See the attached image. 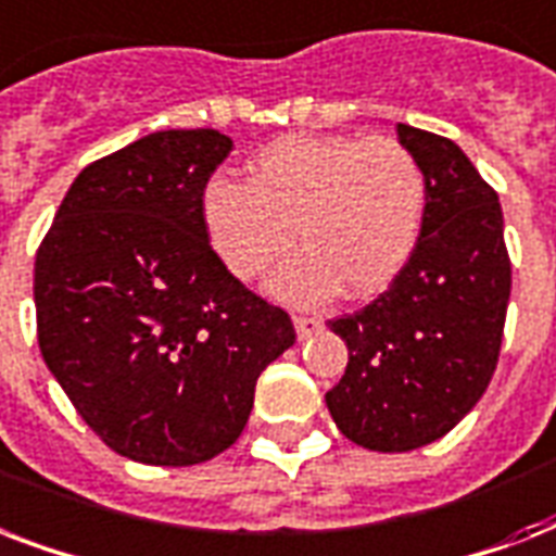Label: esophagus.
<instances>
[{"label": "esophagus", "instance_id": "34e87169", "mask_svg": "<svg viewBox=\"0 0 556 556\" xmlns=\"http://www.w3.org/2000/svg\"><path fill=\"white\" fill-rule=\"evenodd\" d=\"M323 323L317 320V317H303V314H300V317H294V329H296V338L300 340H305V338H312L314 331L320 329Z\"/></svg>", "mask_w": 556, "mask_h": 556}]
</instances>
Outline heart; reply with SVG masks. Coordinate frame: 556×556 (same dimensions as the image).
Segmentation results:
<instances>
[{
    "instance_id": "obj_1",
    "label": "heart",
    "mask_w": 556,
    "mask_h": 556,
    "mask_svg": "<svg viewBox=\"0 0 556 556\" xmlns=\"http://www.w3.org/2000/svg\"><path fill=\"white\" fill-rule=\"evenodd\" d=\"M427 181L392 138L286 135L251 161V181L213 178L201 218L233 277L256 279L296 239L305 248L270 279V294L314 305L346 288L383 291L406 268L421 236Z\"/></svg>"
}]
</instances>
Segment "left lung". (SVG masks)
<instances>
[{
  "label": "left lung",
  "mask_w": 556,
  "mask_h": 556,
  "mask_svg": "<svg viewBox=\"0 0 556 556\" xmlns=\"http://www.w3.org/2000/svg\"><path fill=\"white\" fill-rule=\"evenodd\" d=\"M395 129L427 181L421 236L375 303L329 320L349 366L326 406L349 441L378 453L432 444L479 404L510 300L500 195L453 141Z\"/></svg>",
  "instance_id": "8db88e82"
}]
</instances>
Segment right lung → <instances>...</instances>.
<instances>
[{"label":"right lung","mask_w":556,"mask_h":556,"mask_svg":"<svg viewBox=\"0 0 556 556\" xmlns=\"http://www.w3.org/2000/svg\"><path fill=\"white\" fill-rule=\"evenodd\" d=\"M230 150L216 129L147 135L74 178L39 244L42 361L83 421L141 465L225 453L262 369L296 340L210 248L201 195Z\"/></svg>","instance_id":"1"}]
</instances>
